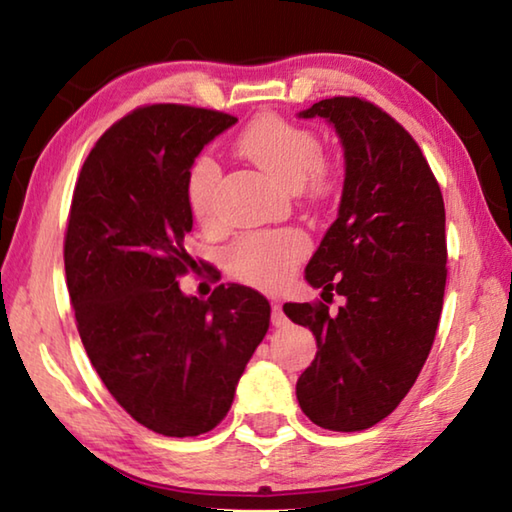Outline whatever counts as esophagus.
I'll list each match as a JSON object with an SVG mask.
<instances>
[{
  "label": "esophagus",
  "instance_id": "esophagus-1",
  "mask_svg": "<svg viewBox=\"0 0 512 512\" xmlns=\"http://www.w3.org/2000/svg\"><path fill=\"white\" fill-rule=\"evenodd\" d=\"M271 323H273V327H284L289 323V318H287V314H284L282 311V305H273V314H271Z\"/></svg>",
  "mask_w": 512,
  "mask_h": 512
}]
</instances>
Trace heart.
I'll return each mask as SVG.
<instances>
[{"label": "heart", "instance_id": "heart-1", "mask_svg": "<svg viewBox=\"0 0 512 512\" xmlns=\"http://www.w3.org/2000/svg\"><path fill=\"white\" fill-rule=\"evenodd\" d=\"M237 151L293 192L305 187L309 180L314 185L320 183L323 144L318 135L275 115H264L248 124L246 131L239 135ZM219 176V164L210 155H201L189 169V207L203 225L216 221ZM307 248V239L298 230L257 232L235 241L225 253V264L241 282L275 289L289 280L302 257L307 255Z\"/></svg>", "mask_w": 512, "mask_h": 512}]
</instances>
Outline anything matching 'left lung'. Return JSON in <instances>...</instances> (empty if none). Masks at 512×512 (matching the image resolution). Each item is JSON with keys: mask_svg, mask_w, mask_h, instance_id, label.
Segmentation results:
<instances>
[{"mask_svg": "<svg viewBox=\"0 0 512 512\" xmlns=\"http://www.w3.org/2000/svg\"><path fill=\"white\" fill-rule=\"evenodd\" d=\"M298 117L325 119L343 146L339 214L305 280L345 305L336 316L323 302L284 305L318 345L296 395L318 427L361 431L395 411L429 357L447 280L445 203L420 146L384 110L334 97Z\"/></svg>", "mask_w": 512, "mask_h": 512, "instance_id": "1", "label": "left lung"}]
</instances>
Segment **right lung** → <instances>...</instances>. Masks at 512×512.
Segmentation results:
<instances>
[{
  "label": "right lung",
  "instance_id": "obj_1",
  "mask_svg": "<svg viewBox=\"0 0 512 512\" xmlns=\"http://www.w3.org/2000/svg\"><path fill=\"white\" fill-rule=\"evenodd\" d=\"M237 119L158 103L103 133L74 189L65 275L79 334L110 395L146 429L201 436L228 415L271 305L250 287L185 296L194 268L187 178L198 153Z\"/></svg>",
  "mask_w": 512,
  "mask_h": 512
}]
</instances>
